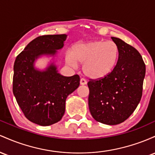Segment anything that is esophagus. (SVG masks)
<instances>
[{
	"label": "esophagus",
	"instance_id": "esophagus-1",
	"mask_svg": "<svg viewBox=\"0 0 155 155\" xmlns=\"http://www.w3.org/2000/svg\"><path fill=\"white\" fill-rule=\"evenodd\" d=\"M80 83H81V85H86L87 83V81L86 79H84V78H81Z\"/></svg>",
	"mask_w": 155,
	"mask_h": 155
}]
</instances>
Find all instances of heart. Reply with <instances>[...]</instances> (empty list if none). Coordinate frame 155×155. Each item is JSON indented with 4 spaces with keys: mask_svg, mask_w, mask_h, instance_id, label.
<instances>
[{
    "mask_svg": "<svg viewBox=\"0 0 155 155\" xmlns=\"http://www.w3.org/2000/svg\"><path fill=\"white\" fill-rule=\"evenodd\" d=\"M119 50L112 41L78 43L66 53V61L72 67L83 63V71L88 78L99 79L112 72L117 63Z\"/></svg>",
    "mask_w": 155,
    "mask_h": 155,
    "instance_id": "heart-1",
    "label": "heart"
}]
</instances>
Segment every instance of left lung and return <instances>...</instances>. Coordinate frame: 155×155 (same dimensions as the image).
<instances>
[{
	"instance_id": "1",
	"label": "left lung",
	"mask_w": 155,
	"mask_h": 155,
	"mask_svg": "<svg viewBox=\"0 0 155 155\" xmlns=\"http://www.w3.org/2000/svg\"><path fill=\"white\" fill-rule=\"evenodd\" d=\"M111 39L119 48L117 63L105 77L89 80L88 107L97 121L116 125L127 119L140 102L146 66L135 48L119 38Z\"/></svg>"
}]
</instances>
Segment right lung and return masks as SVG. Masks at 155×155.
<instances>
[{
	"label": "right lung",
	"mask_w": 155,
	"mask_h": 155,
	"mask_svg": "<svg viewBox=\"0 0 155 155\" xmlns=\"http://www.w3.org/2000/svg\"><path fill=\"white\" fill-rule=\"evenodd\" d=\"M67 36H38L17 55L14 64L12 89L17 104L29 121L41 126H49L62 119L67 97L80 85L78 74L61 75L53 64L42 72L34 67V61L41 55H55L64 47Z\"/></svg>",
	"instance_id": "obj_1"
}]
</instances>
